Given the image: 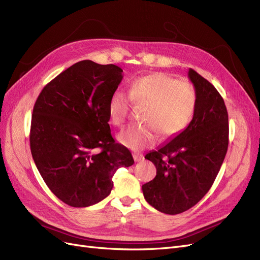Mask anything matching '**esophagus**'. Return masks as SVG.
I'll list each match as a JSON object with an SVG mask.
<instances>
[{"mask_svg":"<svg viewBox=\"0 0 260 260\" xmlns=\"http://www.w3.org/2000/svg\"><path fill=\"white\" fill-rule=\"evenodd\" d=\"M133 159H135L136 161H142L144 159V156L142 154H139V153H135L133 154Z\"/></svg>","mask_w":260,"mask_h":260,"instance_id":"34e87169","label":"esophagus"}]
</instances>
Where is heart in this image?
<instances>
[{"mask_svg":"<svg viewBox=\"0 0 260 260\" xmlns=\"http://www.w3.org/2000/svg\"><path fill=\"white\" fill-rule=\"evenodd\" d=\"M132 101L147 104L144 123L130 125L117 137L118 142L132 149L154 144L159 132L164 138H174L191 123L198 106V94L190 83L164 73L140 77L130 84L129 94L116 90L108 102L109 119L122 125L130 112Z\"/></svg>","mask_w":260,"mask_h":260,"instance_id":"1","label":"heart"}]
</instances>
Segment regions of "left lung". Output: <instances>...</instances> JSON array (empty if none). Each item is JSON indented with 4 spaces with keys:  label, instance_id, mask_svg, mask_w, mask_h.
<instances>
[{
    "label": "left lung",
    "instance_id": "1",
    "mask_svg": "<svg viewBox=\"0 0 260 260\" xmlns=\"http://www.w3.org/2000/svg\"><path fill=\"white\" fill-rule=\"evenodd\" d=\"M198 94V106L188 127L145 158L156 177L142 185L149 205L168 215L181 214L209 191L229 144V119L224 101L205 78L188 69Z\"/></svg>",
    "mask_w": 260,
    "mask_h": 260
}]
</instances>
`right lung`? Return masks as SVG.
<instances>
[{"label": "right lung", "instance_id": "right-lung-1", "mask_svg": "<svg viewBox=\"0 0 260 260\" xmlns=\"http://www.w3.org/2000/svg\"><path fill=\"white\" fill-rule=\"evenodd\" d=\"M122 77L116 65L81 60L46 84L36 101L31 154L46 185L69 206L104 200L116 170L135 162L108 124V102ZM98 148L100 153L93 152Z\"/></svg>", "mask_w": 260, "mask_h": 260}]
</instances>
